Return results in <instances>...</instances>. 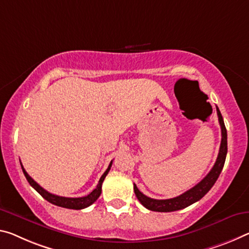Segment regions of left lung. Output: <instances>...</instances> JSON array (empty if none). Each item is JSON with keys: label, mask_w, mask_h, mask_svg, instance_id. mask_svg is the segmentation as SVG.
I'll return each instance as SVG.
<instances>
[{"label": "left lung", "mask_w": 249, "mask_h": 249, "mask_svg": "<svg viewBox=\"0 0 249 249\" xmlns=\"http://www.w3.org/2000/svg\"><path fill=\"white\" fill-rule=\"evenodd\" d=\"M216 109L217 115H218L220 129H222V142H220L218 156H217V160L215 161L214 166L211 169V172L208 173L198 184L195 185L194 187L188 189V191L185 192L184 194L169 199H154L151 198V197H147L144 195L143 193L140 192V189L137 188L135 184H134V192H135L137 199H139L141 204L143 205L144 207L147 208V210L164 213L183 210V208L196 203L197 200H199L200 198H203V197L207 194L208 191L214 186L215 181L218 178L220 172H222V169L224 167L227 154V131L226 127H225L222 114H220L217 106Z\"/></svg>", "instance_id": "left-lung-1"}]
</instances>
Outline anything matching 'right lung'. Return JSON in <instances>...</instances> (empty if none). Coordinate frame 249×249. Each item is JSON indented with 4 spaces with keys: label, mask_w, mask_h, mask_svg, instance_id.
<instances>
[{
    "label": "right lung",
    "mask_w": 249,
    "mask_h": 249,
    "mask_svg": "<svg viewBox=\"0 0 249 249\" xmlns=\"http://www.w3.org/2000/svg\"><path fill=\"white\" fill-rule=\"evenodd\" d=\"M112 163L113 161H110L107 169H106V171L104 172V174L102 175L100 180H98L96 188L94 189L93 192H90L88 196L75 197V198H73V197H63V196L51 194V193H49L47 191H45L44 188L39 186L36 181H35L32 177L27 174L22 164H21V166H22V171H23V173H24L26 179L30 183L31 186H32L35 191H36L38 194L43 197V198H45L47 202H50L51 204L56 205V206H60V207L70 208V210H83V208H86V207H89V205H92L98 198V197H100L101 193H102V184H103L106 175L108 174L110 166H112Z\"/></svg>",
    "instance_id": "1"
}]
</instances>
